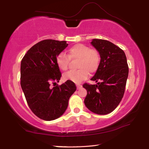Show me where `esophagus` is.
Returning a JSON list of instances; mask_svg holds the SVG:
<instances>
[{"label": "esophagus", "mask_w": 149, "mask_h": 149, "mask_svg": "<svg viewBox=\"0 0 149 149\" xmlns=\"http://www.w3.org/2000/svg\"><path fill=\"white\" fill-rule=\"evenodd\" d=\"M77 89H80V88H82V86L80 84H77Z\"/></svg>", "instance_id": "34e87169"}]
</instances>
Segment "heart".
I'll return each instance as SVG.
<instances>
[{
  "mask_svg": "<svg viewBox=\"0 0 149 149\" xmlns=\"http://www.w3.org/2000/svg\"><path fill=\"white\" fill-rule=\"evenodd\" d=\"M67 56L63 52L58 54L56 58L58 67L63 71L69 68L71 60L78 59L77 71H71L63 75L65 80H69L77 84L86 80L89 73L96 72L100 66V56L96 49H90L84 44H76L67 50Z\"/></svg>",
  "mask_w": 149,
  "mask_h": 149,
  "instance_id": "obj_1",
  "label": "heart"
}]
</instances>
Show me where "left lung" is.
<instances>
[{"label":"left lung","mask_w":149,"mask_h":149,"mask_svg":"<svg viewBox=\"0 0 149 149\" xmlns=\"http://www.w3.org/2000/svg\"><path fill=\"white\" fill-rule=\"evenodd\" d=\"M91 43L99 52L100 63L91 79L97 84H84L87 90L84 103L93 113L106 115L117 107L124 95L128 76L127 57L121 49L109 41L93 39Z\"/></svg>","instance_id":"1"}]
</instances>
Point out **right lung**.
I'll return each instance as SVG.
<instances>
[{"mask_svg":"<svg viewBox=\"0 0 149 149\" xmlns=\"http://www.w3.org/2000/svg\"><path fill=\"white\" fill-rule=\"evenodd\" d=\"M67 46L65 41H41L31 47L21 60V86L28 105L36 116L45 120L62 116L77 89L69 80L60 86H50L60 80L61 73L56 58Z\"/></svg>","mask_w":149,"mask_h":149,"instance_id":"right-lung-1","label":"right lung"}]
</instances>
